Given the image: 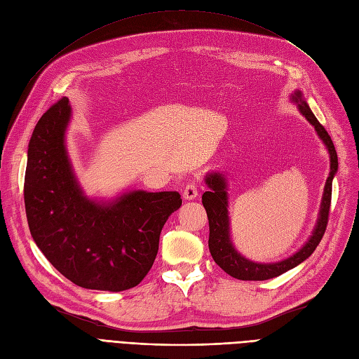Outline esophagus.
Instances as JSON below:
<instances>
[{"label":"esophagus","mask_w":359,"mask_h":359,"mask_svg":"<svg viewBox=\"0 0 359 359\" xmlns=\"http://www.w3.org/2000/svg\"><path fill=\"white\" fill-rule=\"evenodd\" d=\"M198 193H199V189H198V184L196 182H187L186 184V187H184V190H182V196L186 198L187 201H190V199H194L198 196Z\"/></svg>","instance_id":"1"}]
</instances>
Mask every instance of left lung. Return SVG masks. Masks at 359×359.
<instances>
[{
    "label": "left lung",
    "instance_id": "obj_1",
    "mask_svg": "<svg viewBox=\"0 0 359 359\" xmlns=\"http://www.w3.org/2000/svg\"><path fill=\"white\" fill-rule=\"evenodd\" d=\"M295 102L299 103V111L306 116L309 121L316 128L318 135L327 145L331 157V172L330 177L325 184L323 190V199H322V208L320 215L314 229L313 235L307 244L304 245L298 253L290 256L286 260H281L277 264H256L243 257L231 244V235H229V217H227V193H226V182L220 173H211L206 177V184H208L210 191H205L202 196V203L205 206L206 215H208L210 223V240L208 247L214 262L219 265L224 273L238 278V280H268L278 277L280 274L286 273V271L295 268L301 262H304L316 247L319 245L320 240L323 238L325 231L328 226V217L331 208V194H332V178L339 168V160H337V153L331 136L328 135L325 127L318 121L307 103L301 99V94L297 93L293 95Z\"/></svg>",
    "mask_w": 359,
    "mask_h": 359
}]
</instances>
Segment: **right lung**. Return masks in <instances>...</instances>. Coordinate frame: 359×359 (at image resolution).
Masks as SVG:
<instances>
[{"instance_id":"right-lung-1","label":"right lung","mask_w":359,"mask_h":359,"mask_svg":"<svg viewBox=\"0 0 359 359\" xmlns=\"http://www.w3.org/2000/svg\"><path fill=\"white\" fill-rule=\"evenodd\" d=\"M67 97L41 115L28 147L24 199L32 240L72 283L119 292L153 266L160 232L182 199L177 191H130L115 203L86 199L64 145Z\"/></svg>"}]
</instances>
